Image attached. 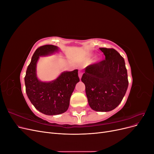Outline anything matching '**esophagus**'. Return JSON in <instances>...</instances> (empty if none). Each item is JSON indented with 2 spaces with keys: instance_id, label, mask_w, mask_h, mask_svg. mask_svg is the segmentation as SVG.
I'll return each instance as SVG.
<instances>
[{
  "instance_id": "obj_1",
  "label": "esophagus",
  "mask_w": 154,
  "mask_h": 154,
  "mask_svg": "<svg viewBox=\"0 0 154 154\" xmlns=\"http://www.w3.org/2000/svg\"><path fill=\"white\" fill-rule=\"evenodd\" d=\"M78 76H79V78H80V79L81 80L82 76V72H80V71H79V72H78Z\"/></svg>"
}]
</instances>
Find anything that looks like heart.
Instances as JSON below:
<instances>
[{
    "label": "heart",
    "mask_w": 154,
    "mask_h": 154,
    "mask_svg": "<svg viewBox=\"0 0 154 154\" xmlns=\"http://www.w3.org/2000/svg\"><path fill=\"white\" fill-rule=\"evenodd\" d=\"M90 57H91V55H90Z\"/></svg>",
    "instance_id": "1"
}]
</instances>
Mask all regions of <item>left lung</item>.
Here are the masks:
<instances>
[{
    "label": "left lung",
    "mask_w": 154,
    "mask_h": 154,
    "mask_svg": "<svg viewBox=\"0 0 154 154\" xmlns=\"http://www.w3.org/2000/svg\"><path fill=\"white\" fill-rule=\"evenodd\" d=\"M105 60L85 68L82 82L91 108L109 112L122 102L128 86L124 58L114 49L100 48Z\"/></svg>",
    "instance_id": "1"
}]
</instances>
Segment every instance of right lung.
Instances as JSON below:
<instances>
[{
    "instance_id": "1",
    "label": "right lung",
    "mask_w": 154,
    "mask_h": 154,
    "mask_svg": "<svg viewBox=\"0 0 154 154\" xmlns=\"http://www.w3.org/2000/svg\"><path fill=\"white\" fill-rule=\"evenodd\" d=\"M60 48L53 45H45L37 49L27 67L24 78L27 97L36 110L45 115L64 113L69 108L70 98L78 82V69L63 71L51 82L40 80L36 73L37 62L40 57L54 54Z\"/></svg>"
}]
</instances>
